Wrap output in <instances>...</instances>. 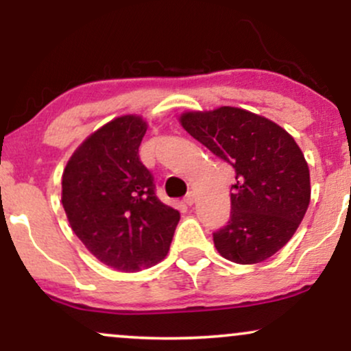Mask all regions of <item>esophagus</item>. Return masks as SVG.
I'll return each instance as SVG.
<instances>
[{
	"label": "esophagus",
	"mask_w": 351,
	"mask_h": 351,
	"mask_svg": "<svg viewBox=\"0 0 351 351\" xmlns=\"http://www.w3.org/2000/svg\"><path fill=\"white\" fill-rule=\"evenodd\" d=\"M195 201H196V196H195V193H193V191H189L188 195H186V198H184V203H186L188 206H193V204H195Z\"/></svg>",
	"instance_id": "1"
}]
</instances>
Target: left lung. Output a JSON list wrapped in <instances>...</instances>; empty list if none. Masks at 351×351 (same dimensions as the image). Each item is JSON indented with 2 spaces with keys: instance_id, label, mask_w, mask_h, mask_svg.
Masks as SVG:
<instances>
[{
  "instance_id": "8db88e82",
  "label": "left lung",
  "mask_w": 351,
  "mask_h": 351,
  "mask_svg": "<svg viewBox=\"0 0 351 351\" xmlns=\"http://www.w3.org/2000/svg\"><path fill=\"white\" fill-rule=\"evenodd\" d=\"M178 120L236 171L231 219L213 234L217 252L236 264L269 259L292 239L310 203L300 147L280 125L244 108L188 110Z\"/></svg>"
}]
</instances>
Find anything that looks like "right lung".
Masks as SVG:
<instances>
[{
    "mask_svg": "<svg viewBox=\"0 0 351 351\" xmlns=\"http://www.w3.org/2000/svg\"><path fill=\"white\" fill-rule=\"evenodd\" d=\"M148 122L127 114L90 134L62 173L64 211L87 251L120 272H136L167 257L180 213L156 198L138 158Z\"/></svg>",
    "mask_w": 351,
    "mask_h": 351,
    "instance_id": "1",
    "label": "right lung"
}]
</instances>
